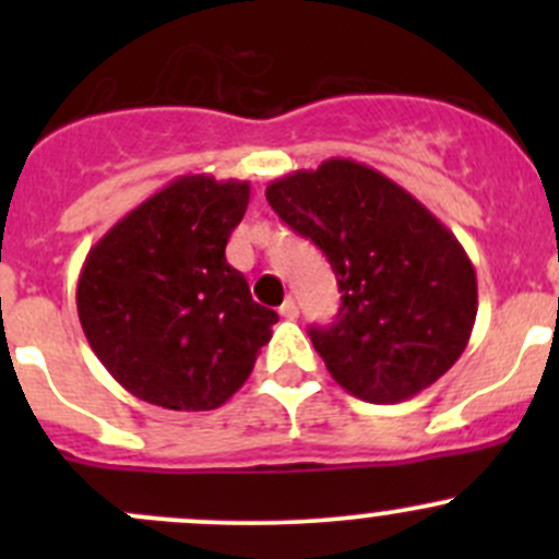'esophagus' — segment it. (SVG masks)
<instances>
[{"mask_svg":"<svg viewBox=\"0 0 559 559\" xmlns=\"http://www.w3.org/2000/svg\"><path fill=\"white\" fill-rule=\"evenodd\" d=\"M278 313L284 316V319H297V316H300V308H297L295 297H286V300H284V306L278 308Z\"/></svg>","mask_w":559,"mask_h":559,"instance_id":"34e87169","label":"esophagus"}]
</instances>
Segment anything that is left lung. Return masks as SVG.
<instances>
[{
  "mask_svg": "<svg viewBox=\"0 0 559 559\" xmlns=\"http://www.w3.org/2000/svg\"><path fill=\"white\" fill-rule=\"evenodd\" d=\"M264 197L330 259L341 311L308 335L348 394L403 403L460 359L478 311L476 270L403 186L359 162L326 159L273 180Z\"/></svg>",
  "mask_w": 559,
  "mask_h": 559,
  "instance_id": "left-lung-1",
  "label": "left lung"
}]
</instances>
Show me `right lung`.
<instances>
[{"label":"right lung","instance_id":"1","mask_svg":"<svg viewBox=\"0 0 559 559\" xmlns=\"http://www.w3.org/2000/svg\"><path fill=\"white\" fill-rule=\"evenodd\" d=\"M248 180L183 175L97 240L78 278V316L107 373L170 411H213L251 376L278 313L251 300L224 257Z\"/></svg>","mask_w":559,"mask_h":559}]
</instances>
